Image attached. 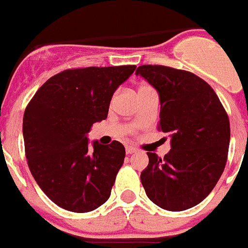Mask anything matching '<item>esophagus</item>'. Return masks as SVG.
<instances>
[{
  "instance_id": "1",
  "label": "esophagus",
  "mask_w": 248,
  "mask_h": 248,
  "mask_svg": "<svg viewBox=\"0 0 248 248\" xmlns=\"http://www.w3.org/2000/svg\"><path fill=\"white\" fill-rule=\"evenodd\" d=\"M138 149L134 148V146H126V154L131 155V154H134V153H137Z\"/></svg>"
}]
</instances>
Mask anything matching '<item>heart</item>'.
<instances>
[{
	"instance_id": "b5f03b06",
	"label": "heart",
	"mask_w": 248,
	"mask_h": 248,
	"mask_svg": "<svg viewBox=\"0 0 248 248\" xmlns=\"http://www.w3.org/2000/svg\"><path fill=\"white\" fill-rule=\"evenodd\" d=\"M144 88H146V87H144Z\"/></svg>"
}]
</instances>
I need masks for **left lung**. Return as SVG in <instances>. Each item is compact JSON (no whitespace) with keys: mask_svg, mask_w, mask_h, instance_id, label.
Returning a JSON list of instances; mask_svg holds the SVG:
<instances>
[{"mask_svg":"<svg viewBox=\"0 0 248 248\" xmlns=\"http://www.w3.org/2000/svg\"><path fill=\"white\" fill-rule=\"evenodd\" d=\"M141 76L156 89L159 130L171 149L164 159L148 153L140 175L148 198L168 211H184L212 191L226 165L230 120L220 99L203 79L165 65H140Z\"/></svg>","mask_w":248,"mask_h":248,"instance_id":"8db88e82","label":"left lung"}]
</instances>
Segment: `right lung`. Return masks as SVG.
I'll return each instance as SVG.
<instances>
[{"label":"right lung","instance_id":"right-lung-1","mask_svg":"<svg viewBox=\"0 0 248 248\" xmlns=\"http://www.w3.org/2000/svg\"><path fill=\"white\" fill-rule=\"evenodd\" d=\"M137 65L88 67L56 74L36 92L23 115L28 166L50 200L72 212H89L108 200L125 148L114 140L89 148L94 123L108 117L114 92Z\"/></svg>","mask_w":248,"mask_h":248}]
</instances>
